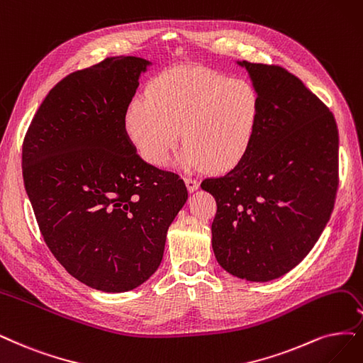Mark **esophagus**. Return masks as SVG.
<instances>
[{
    "mask_svg": "<svg viewBox=\"0 0 363 363\" xmlns=\"http://www.w3.org/2000/svg\"><path fill=\"white\" fill-rule=\"evenodd\" d=\"M184 181H185V185H186V190H189V191H194V190L199 189V181L197 179L190 178V177H185Z\"/></svg>",
    "mask_w": 363,
    "mask_h": 363,
    "instance_id": "1",
    "label": "esophagus"
}]
</instances>
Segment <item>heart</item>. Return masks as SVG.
Segmentation results:
<instances>
[{
  "label": "heart",
  "instance_id": "obj_1",
  "mask_svg": "<svg viewBox=\"0 0 363 363\" xmlns=\"http://www.w3.org/2000/svg\"><path fill=\"white\" fill-rule=\"evenodd\" d=\"M262 118L257 88L245 79L197 67L158 74L125 113V130L140 157L163 166L181 139L186 169L227 172L245 158Z\"/></svg>",
  "mask_w": 363,
  "mask_h": 363
}]
</instances>
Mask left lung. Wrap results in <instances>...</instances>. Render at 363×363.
<instances>
[{
    "label": "left lung",
    "instance_id": "left-lung-1",
    "mask_svg": "<svg viewBox=\"0 0 363 363\" xmlns=\"http://www.w3.org/2000/svg\"><path fill=\"white\" fill-rule=\"evenodd\" d=\"M262 99L248 154L202 189L217 202L212 248L224 269L247 281L287 274L315 245L338 191V127L299 77L274 64L239 62Z\"/></svg>",
    "mask_w": 363,
    "mask_h": 363
}]
</instances>
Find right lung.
I'll list each match as a JSON object with an SVG mask.
<instances>
[{"label": "right lung", "mask_w": 363, "mask_h": 363, "mask_svg": "<svg viewBox=\"0 0 363 363\" xmlns=\"http://www.w3.org/2000/svg\"><path fill=\"white\" fill-rule=\"evenodd\" d=\"M147 64L109 57L65 76L22 143L25 190L48 248L101 291L136 289L157 271L189 197L179 174L145 163L127 136V107Z\"/></svg>", "instance_id": "right-lung-1"}]
</instances>
